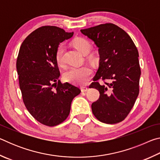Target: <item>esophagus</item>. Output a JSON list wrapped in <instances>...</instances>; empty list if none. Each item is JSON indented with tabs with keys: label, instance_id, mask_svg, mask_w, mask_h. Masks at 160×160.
Instances as JSON below:
<instances>
[{
	"label": "esophagus",
	"instance_id": "esophagus-1",
	"mask_svg": "<svg viewBox=\"0 0 160 160\" xmlns=\"http://www.w3.org/2000/svg\"><path fill=\"white\" fill-rule=\"evenodd\" d=\"M88 90V88H87V87H85V86L81 87V91L82 92H87Z\"/></svg>",
	"mask_w": 160,
	"mask_h": 160
}]
</instances>
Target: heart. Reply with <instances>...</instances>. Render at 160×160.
I'll list each match as a JSON object with an SVG mask.
<instances>
[{
  "label": "heart",
  "instance_id": "heart-1",
  "mask_svg": "<svg viewBox=\"0 0 160 160\" xmlns=\"http://www.w3.org/2000/svg\"><path fill=\"white\" fill-rule=\"evenodd\" d=\"M72 44L76 49L81 53L85 55L89 53L91 48V44L88 39L82 37H78L72 40ZM63 53L64 47L60 44L56 50L55 58L56 61L59 66L63 65ZM92 74V68L88 66H83L81 67H70L68 69L63 75L64 79L70 82L85 85L91 78Z\"/></svg>",
  "mask_w": 160,
  "mask_h": 160
}]
</instances>
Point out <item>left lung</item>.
I'll list each match as a JSON object with an SVG mask.
<instances>
[{"label":"left lung","instance_id":"left-lung-1","mask_svg":"<svg viewBox=\"0 0 160 160\" xmlns=\"http://www.w3.org/2000/svg\"><path fill=\"white\" fill-rule=\"evenodd\" d=\"M98 48L99 68L90 88L99 92V99L92 104L94 116L102 123L123 121L139 94L140 68L138 51L126 32L112 23L81 29ZM107 80L104 85L97 82Z\"/></svg>","mask_w":160,"mask_h":160}]
</instances>
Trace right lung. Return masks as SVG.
Here are the masks:
<instances>
[{
	"label": "right lung",
	"instance_id": "obj_1",
	"mask_svg": "<svg viewBox=\"0 0 160 160\" xmlns=\"http://www.w3.org/2000/svg\"><path fill=\"white\" fill-rule=\"evenodd\" d=\"M55 26H43L27 37L22 44L16 63L23 102L39 123L55 126L66 120L72 99L80 93L79 88L61 83L56 61L60 43L71 38Z\"/></svg>",
	"mask_w": 160,
	"mask_h": 160
}]
</instances>
